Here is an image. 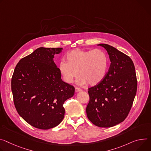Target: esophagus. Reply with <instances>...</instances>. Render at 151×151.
Wrapping results in <instances>:
<instances>
[{"instance_id":"34e87169","label":"esophagus","mask_w":151,"mask_h":151,"mask_svg":"<svg viewBox=\"0 0 151 151\" xmlns=\"http://www.w3.org/2000/svg\"><path fill=\"white\" fill-rule=\"evenodd\" d=\"M82 91L81 88H78V87H75V92L78 93V92H79V91Z\"/></svg>"}]
</instances>
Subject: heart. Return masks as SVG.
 <instances>
[{"label": "heart", "instance_id": "b5f03b06", "mask_svg": "<svg viewBox=\"0 0 151 151\" xmlns=\"http://www.w3.org/2000/svg\"><path fill=\"white\" fill-rule=\"evenodd\" d=\"M66 62L62 61L58 65L60 73L67 83H72L79 76V85L88 84L90 86L98 85L105 78L109 68V58L102 49H74L65 57Z\"/></svg>", "mask_w": 151, "mask_h": 151}]
</instances>
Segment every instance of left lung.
I'll return each mask as SVG.
<instances>
[{
	"mask_svg": "<svg viewBox=\"0 0 151 151\" xmlns=\"http://www.w3.org/2000/svg\"><path fill=\"white\" fill-rule=\"evenodd\" d=\"M98 46L106 49L111 64L102 83L88 88L90 101L86 113L94 125L109 128L128 116L136 94L137 81L134 63L128 56L108 45Z\"/></svg>",
	"mask_w": 151,
	"mask_h": 151,
	"instance_id": "obj_1",
	"label": "left lung"
}]
</instances>
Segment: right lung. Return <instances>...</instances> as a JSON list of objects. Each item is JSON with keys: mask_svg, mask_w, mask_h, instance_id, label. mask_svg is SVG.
<instances>
[{"mask_svg": "<svg viewBox=\"0 0 151 151\" xmlns=\"http://www.w3.org/2000/svg\"><path fill=\"white\" fill-rule=\"evenodd\" d=\"M63 48L41 47L21 59L11 79L14 103L19 114L31 126L48 129L64 117V102L75 88L61 78L54 55Z\"/></svg>", "mask_w": 151, "mask_h": 151, "instance_id": "add662e5", "label": "right lung"}]
</instances>
